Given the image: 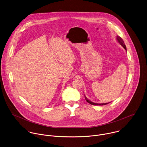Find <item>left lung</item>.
Returning <instances> with one entry per match:
<instances>
[{
  "mask_svg": "<svg viewBox=\"0 0 147 147\" xmlns=\"http://www.w3.org/2000/svg\"><path fill=\"white\" fill-rule=\"evenodd\" d=\"M117 41L120 43V45H121V46L125 49V50H127V48H126V46H125V43H124V40H123V39L120 37V36H117ZM85 100H86V101L88 102V103H89L90 104H91V105H107V104H109V103H110V102H108V103H105V104H97V103H94V102H92V101H89L85 96Z\"/></svg>",
  "mask_w": 147,
  "mask_h": 147,
  "instance_id": "left-lung-1",
  "label": "left lung"
}]
</instances>
